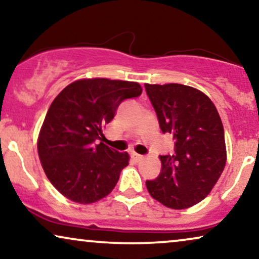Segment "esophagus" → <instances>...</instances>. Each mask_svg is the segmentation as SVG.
Returning <instances> with one entry per match:
<instances>
[{
	"instance_id": "1",
	"label": "esophagus",
	"mask_w": 259,
	"mask_h": 259,
	"mask_svg": "<svg viewBox=\"0 0 259 259\" xmlns=\"http://www.w3.org/2000/svg\"><path fill=\"white\" fill-rule=\"evenodd\" d=\"M131 155H132L133 160H136V161H140V160H143V159H144V155L138 154V153H136V152H133V153Z\"/></svg>"
}]
</instances>
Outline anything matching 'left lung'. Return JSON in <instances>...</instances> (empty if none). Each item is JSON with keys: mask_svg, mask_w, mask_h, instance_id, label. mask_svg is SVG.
<instances>
[{"mask_svg": "<svg viewBox=\"0 0 259 259\" xmlns=\"http://www.w3.org/2000/svg\"><path fill=\"white\" fill-rule=\"evenodd\" d=\"M145 90L161 132L175 140V153L160 155V175L146 180L148 192L169 208L193 206L210 193L225 167L221 116L213 102L193 87L146 83Z\"/></svg>", "mask_w": 259, "mask_h": 259, "instance_id": "obj_1", "label": "left lung"}]
</instances>
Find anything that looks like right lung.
I'll return each instance as SVG.
<instances>
[{
  "label": "right lung",
  "mask_w": 259,
  "mask_h": 259,
  "mask_svg": "<svg viewBox=\"0 0 259 259\" xmlns=\"http://www.w3.org/2000/svg\"><path fill=\"white\" fill-rule=\"evenodd\" d=\"M137 82L83 79L70 83L52 102L37 141L42 167L60 193L80 204L112 192L128 153L98 144L119 105L141 94Z\"/></svg>",
  "instance_id": "obj_1"
}]
</instances>
